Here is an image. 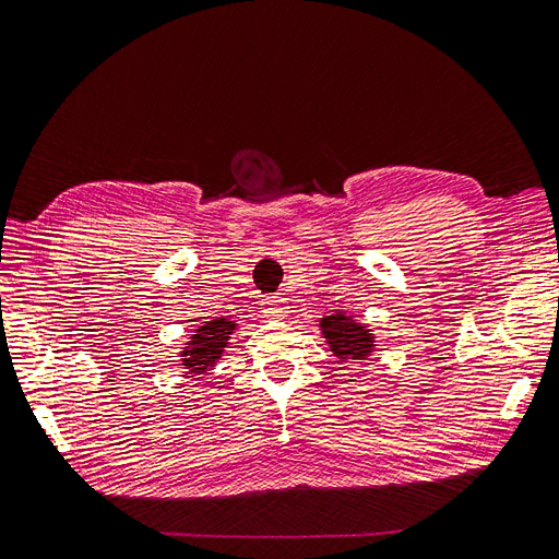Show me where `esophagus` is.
<instances>
[{"label":"esophagus","mask_w":559,"mask_h":559,"mask_svg":"<svg viewBox=\"0 0 559 559\" xmlns=\"http://www.w3.org/2000/svg\"><path fill=\"white\" fill-rule=\"evenodd\" d=\"M286 300L282 296H265L263 298V314L265 317H284Z\"/></svg>","instance_id":"34e87169"}]
</instances>
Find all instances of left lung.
<instances>
[{
  "instance_id": "8db88e82",
  "label": "left lung",
  "mask_w": 559,
  "mask_h": 559,
  "mask_svg": "<svg viewBox=\"0 0 559 559\" xmlns=\"http://www.w3.org/2000/svg\"><path fill=\"white\" fill-rule=\"evenodd\" d=\"M321 333L329 341L331 349L337 359L359 361L366 359L370 349H373V333H368L366 326L357 324L347 314H331L321 319Z\"/></svg>"
}]
</instances>
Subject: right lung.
<instances>
[{
    "label": "right lung",
    "mask_w": 559,
    "mask_h": 559,
    "mask_svg": "<svg viewBox=\"0 0 559 559\" xmlns=\"http://www.w3.org/2000/svg\"><path fill=\"white\" fill-rule=\"evenodd\" d=\"M235 324L226 317H218L207 321L195 329L189 347H183V366L191 370V373H205L210 366L218 359V354H224V347L228 345V337L233 333Z\"/></svg>",
    "instance_id": "right-lung-1"
}]
</instances>
